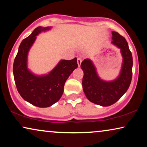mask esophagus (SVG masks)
I'll use <instances>...</instances> for the list:
<instances>
[{"label":"esophagus","mask_w":147,"mask_h":147,"mask_svg":"<svg viewBox=\"0 0 147 147\" xmlns=\"http://www.w3.org/2000/svg\"><path fill=\"white\" fill-rule=\"evenodd\" d=\"M77 62H78V67H80V65H81V63H82V59H81V58H78Z\"/></svg>","instance_id":"34e87169"}]
</instances>
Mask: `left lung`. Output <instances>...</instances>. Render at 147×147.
<instances>
[{"instance_id":"obj_1","label":"left lung","mask_w":147,"mask_h":147,"mask_svg":"<svg viewBox=\"0 0 147 147\" xmlns=\"http://www.w3.org/2000/svg\"><path fill=\"white\" fill-rule=\"evenodd\" d=\"M112 43L119 48L122 56L121 69L115 80H102L91 59H86L81 63L84 94L90 102L102 106H111L117 102L127 91L132 80L133 62L127 41L117 32L112 31Z\"/></svg>"}]
</instances>
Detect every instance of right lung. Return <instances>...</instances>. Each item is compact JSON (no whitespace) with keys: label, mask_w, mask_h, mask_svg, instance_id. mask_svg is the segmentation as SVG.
Segmentation results:
<instances>
[{"label":"right lung","mask_w":147,"mask_h":147,"mask_svg":"<svg viewBox=\"0 0 147 147\" xmlns=\"http://www.w3.org/2000/svg\"><path fill=\"white\" fill-rule=\"evenodd\" d=\"M51 27H38L20 44L13 63V75L17 90L25 101L40 108L49 107L59 101L66 80L78 67L77 58L61 59L47 74L37 76L28 69V53L36 38Z\"/></svg>","instance_id":"obj_1"}]
</instances>
